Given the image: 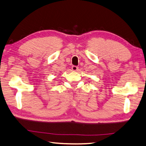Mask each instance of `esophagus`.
Wrapping results in <instances>:
<instances>
[{
	"instance_id": "1",
	"label": "esophagus",
	"mask_w": 146,
	"mask_h": 146,
	"mask_svg": "<svg viewBox=\"0 0 146 146\" xmlns=\"http://www.w3.org/2000/svg\"><path fill=\"white\" fill-rule=\"evenodd\" d=\"M72 70L73 71H78V67L77 66H75V65H73L72 66Z\"/></svg>"
}]
</instances>
